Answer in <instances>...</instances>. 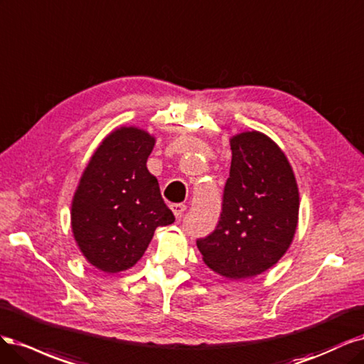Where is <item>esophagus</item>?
Instances as JSON below:
<instances>
[{"mask_svg":"<svg viewBox=\"0 0 364 364\" xmlns=\"http://www.w3.org/2000/svg\"><path fill=\"white\" fill-rule=\"evenodd\" d=\"M171 208H172V212H173V215H175V218H181L183 216V213L186 212V205L184 204H172L171 205Z\"/></svg>","mask_w":364,"mask_h":364,"instance_id":"34e87169","label":"esophagus"}]
</instances>
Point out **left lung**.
<instances>
[{
    "mask_svg": "<svg viewBox=\"0 0 364 364\" xmlns=\"http://www.w3.org/2000/svg\"><path fill=\"white\" fill-rule=\"evenodd\" d=\"M230 144L220 218L196 245L210 269L242 279L267 271L284 255L298 225L299 193L284 152L267 136L246 132Z\"/></svg>",
    "mask_w": 364,
    "mask_h": 364,
    "instance_id": "left-lung-1",
    "label": "left lung"
}]
</instances>
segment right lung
<instances>
[{"label": "right lung", "mask_w": 364, "mask_h": 364, "mask_svg": "<svg viewBox=\"0 0 364 364\" xmlns=\"http://www.w3.org/2000/svg\"><path fill=\"white\" fill-rule=\"evenodd\" d=\"M156 139L122 127L102 140L73 199V231L81 252L102 272L134 266L157 227L175 220L146 168Z\"/></svg>", "instance_id": "1"}]
</instances>
